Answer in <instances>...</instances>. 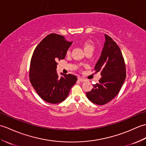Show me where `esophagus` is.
I'll return each instance as SVG.
<instances>
[{
    "label": "esophagus",
    "instance_id": "1",
    "mask_svg": "<svg viewBox=\"0 0 146 146\" xmlns=\"http://www.w3.org/2000/svg\"><path fill=\"white\" fill-rule=\"evenodd\" d=\"M78 80H80V82H85L86 79L82 78V77H78Z\"/></svg>",
    "mask_w": 146,
    "mask_h": 146
}]
</instances>
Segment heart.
I'll use <instances>...</instances> for the list:
<instances>
[{
    "label": "heart",
    "mask_w": 146,
    "mask_h": 146,
    "mask_svg": "<svg viewBox=\"0 0 146 146\" xmlns=\"http://www.w3.org/2000/svg\"><path fill=\"white\" fill-rule=\"evenodd\" d=\"M82 46H83V49H84L85 52H86V51H88V50L94 51V48H95L94 44L93 43V42L92 41H90V40H86V41H85L83 42ZM69 52H70V51L68 50L67 53H69Z\"/></svg>",
    "instance_id": "1"
}]
</instances>
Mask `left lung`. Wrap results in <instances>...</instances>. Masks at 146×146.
I'll list each match as a JSON object with an SVG mask.
<instances>
[{"label":"left lung","instance_id":"obj_1","mask_svg":"<svg viewBox=\"0 0 146 146\" xmlns=\"http://www.w3.org/2000/svg\"><path fill=\"white\" fill-rule=\"evenodd\" d=\"M105 37L104 48L95 66L96 73L99 71L102 78L86 94L90 101L99 105L116 97L126 77L125 64L120 48L110 36L105 35Z\"/></svg>","mask_w":146,"mask_h":146}]
</instances>
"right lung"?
<instances>
[{"instance_id":"obj_1","label":"right lung","mask_w":146,"mask_h":146,"mask_svg":"<svg viewBox=\"0 0 146 146\" xmlns=\"http://www.w3.org/2000/svg\"><path fill=\"white\" fill-rule=\"evenodd\" d=\"M73 42L52 33L46 36L36 46L31 60L29 80L37 94L50 104H58L68 97L75 84L77 77L68 74L59 77L58 61L63 60Z\"/></svg>"}]
</instances>
